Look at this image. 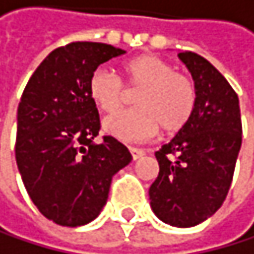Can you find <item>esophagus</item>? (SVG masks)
<instances>
[{
    "mask_svg": "<svg viewBox=\"0 0 254 254\" xmlns=\"http://www.w3.org/2000/svg\"><path fill=\"white\" fill-rule=\"evenodd\" d=\"M128 150H130L131 158H133V160H138V158H141L142 155H144V150L142 149H138V147H128Z\"/></svg>",
    "mask_w": 254,
    "mask_h": 254,
    "instance_id": "1",
    "label": "esophagus"
}]
</instances>
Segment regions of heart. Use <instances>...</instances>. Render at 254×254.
Here are the masks:
<instances>
[{
  "label": "heart",
  "mask_w": 254,
  "mask_h": 254,
  "mask_svg": "<svg viewBox=\"0 0 254 254\" xmlns=\"http://www.w3.org/2000/svg\"><path fill=\"white\" fill-rule=\"evenodd\" d=\"M128 88H138L136 108L118 112L104 119V131L126 141H144L161 127L166 133L182 130L191 119L197 91L191 77L174 71L172 63L153 54L128 60L123 66ZM88 94L102 112H115L124 101V85L112 71L97 68L88 80Z\"/></svg>",
  "instance_id": "obj_1"
}]
</instances>
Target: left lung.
I'll return each mask as SVG.
<instances>
[{
    "instance_id": "obj_1",
    "label": "left lung",
    "mask_w": 254,
    "mask_h": 254,
    "mask_svg": "<svg viewBox=\"0 0 254 254\" xmlns=\"http://www.w3.org/2000/svg\"><path fill=\"white\" fill-rule=\"evenodd\" d=\"M178 57L194 79L197 101L188 124L155 157L160 172L149 189L160 220L178 228L198 225L225 200L242 144L239 97L201 56Z\"/></svg>"
}]
</instances>
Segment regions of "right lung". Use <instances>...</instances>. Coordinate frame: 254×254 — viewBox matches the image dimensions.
<instances>
[{
	"label": "right lung",
	"instance_id": "1",
	"mask_svg": "<svg viewBox=\"0 0 254 254\" xmlns=\"http://www.w3.org/2000/svg\"><path fill=\"white\" fill-rule=\"evenodd\" d=\"M123 54L124 49L93 42L57 48L23 91L16 166L37 209L57 225L94 220L107 203L113 175L131 161L128 149L113 136L93 142L101 121L88 94L97 66Z\"/></svg>",
	"mask_w": 254,
	"mask_h": 254
}]
</instances>
